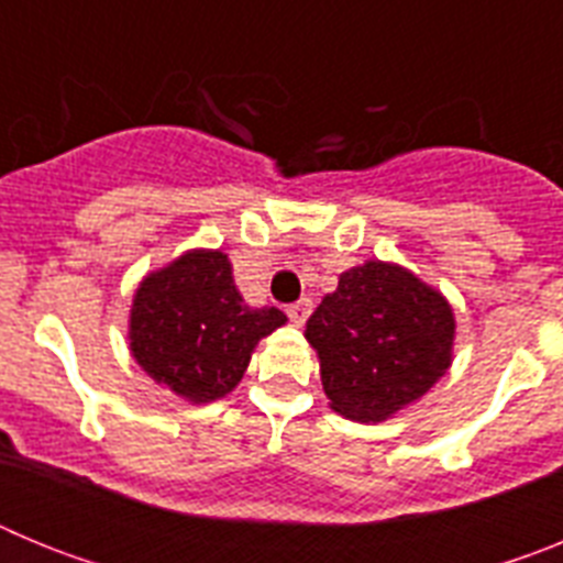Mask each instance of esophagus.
Segmentation results:
<instances>
[{
	"label": "esophagus",
	"mask_w": 563,
	"mask_h": 563,
	"mask_svg": "<svg viewBox=\"0 0 563 563\" xmlns=\"http://www.w3.org/2000/svg\"><path fill=\"white\" fill-rule=\"evenodd\" d=\"M312 312V305H310V298H301V301H296V305L287 307V316H290V321L296 327H301L310 318Z\"/></svg>",
	"instance_id": "34e87169"
}]
</instances>
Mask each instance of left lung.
<instances>
[{
	"mask_svg": "<svg viewBox=\"0 0 563 563\" xmlns=\"http://www.w3.org/2000/svg\"><path fill=\"white\" fill-rule=\"evenodd\" d=\"M330 409L383 422L420 400L454 361L449 298L409 267L369 258L343 271L305 327Z\"/></svg>",
	"mask_w": 563,
	"mask_h": 563,
	"instance_id": "left-lung-1",
	"label": "left lung"
}]
</instances>
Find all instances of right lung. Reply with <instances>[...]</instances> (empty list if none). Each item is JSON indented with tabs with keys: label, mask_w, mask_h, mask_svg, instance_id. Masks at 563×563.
Instances as JSON below:
<instances>
[{
	"label": "right lung",
	"mask_w": 563,
	"mask_h": 563,
	"mask_svg": "<svg viewBox=\"0 0 563 563\" xmlns=\"http://www.w3.org/2000/svg\"><path fill=\"white\" fill-rule=\"evenodd\" d=\"M287 324L276 307H247L228 253L191 247L146 273L129 310V352L161 389L202 406L231 395L262 338Z\"/></svg>",
	"instance_id": "1"
}]
</instances>
